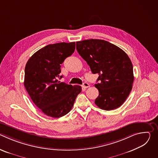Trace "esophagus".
Returning <instances> with one entry per match:
<instances>
[{
  "label": "esophagus",
  "instance_id": "obj_1",
  "mask_svg": "<svg viewBox=\"0 0 158 158\" xmlns=\"http://www.w3.org/2000/svg\"><path fill=\"white\" fill-rule=\"evenodd\" d=\"M90 85H89V84L87 83V82H84V84H83V85H82V87H84V88H87V87H89Z\"/></svg>",
  "mask_w": 158,
  "mask_h": 158
}]
</instances>
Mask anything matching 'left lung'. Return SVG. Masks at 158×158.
<instances>
[{
  "mask_svg": "<svg viewBox=\"0 0 158 158\" xmlns=\"http://www.w3.org/2000/svg\"><path fill=\"white\" fill-rule=\"evenodd\" d=\"M76 49L92 73L99 74V82L94 85L99 93L96 106L106 110L120 107L129 95L134 82L133 66L127 54L101 39L76 42Z\"/></svg>",
  "mask_w": 158,
  "mask_h": 158,
  "instance_id": "left-lung-1",
  "label": "left lung"
}]
</instances>
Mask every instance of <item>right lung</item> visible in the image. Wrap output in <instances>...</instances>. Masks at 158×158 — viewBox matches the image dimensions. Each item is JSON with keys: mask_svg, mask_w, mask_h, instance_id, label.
I'll list each match as a JSON object with an SVG mask.
<instances>
[{"mask_svg": "<svg viewBox=\"0 0 158 158\" xmlns=\"http://www.w3.org/2000/svg\"><path fill=\"white\" fill-rule=\"evenodd\" d=\"M76 43L49 44L39 49L28 60L24 85L35 105L52 118L67 114L73 108L80 85L60 82L58 79L62 62L74 52Z\"/></svg>", "mask_w": 158, "mask_h": 158, "instance_id": "obj_1", "label": "right lung"}]
</instances>
